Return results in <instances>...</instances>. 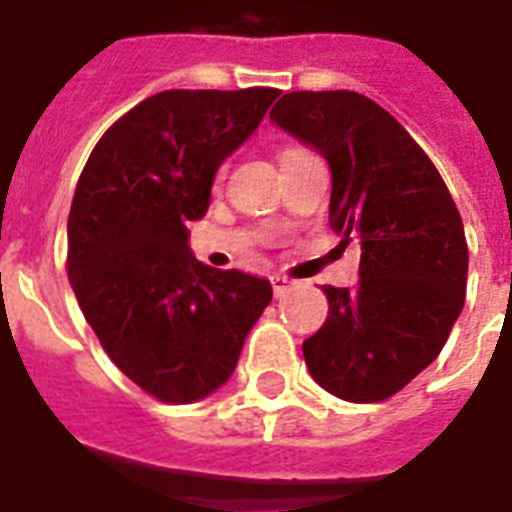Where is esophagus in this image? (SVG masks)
<instances>
[{"label":"esophagus","instance_id":"esophagus-1","mask_svg":"<svg viewBox=\"0 0 512 512\" xmlns=\"http://www.w3.org/2000/svg\"><path fill=\"white\" fill-rule=\"evenodd\" d=\"M271 288H274V297H285V294L294 288V283H291L288 277H280V274H277V277H271Z\"/></svg>","mask_w":512,"mask_h":512}]
</instances>
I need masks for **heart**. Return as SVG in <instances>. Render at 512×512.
Returning a JSON list of instances; mask_svg holds the SVG:
<instances>
[{
    "mask_svg": "<svg viewBox=\"0 0 512 512\" xmlns=\"http://www.w3.org/2000/svg\"><path fill=\"white\" fill-rule=\"evenodd\" d=\"M285 154H288V151H285Z\"/></svg>",
    "mask_w": 512,
    "mask_h": 512,
    "instance_id": "1",
    "label": "heart"
}]
</instances>
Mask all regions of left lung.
Returning <instances> with one entry per match:
<instances>
[{
	"label": "left lung",
	"instance_id": "8db88e82",
	"mask_svg": "<svg viewBox=\"0 0 512 512\" xmlns=\"http://www.w3.org/2000/svg\"><path fill=\"white\" fill-rule=\"evenodd\" d=\"M271 123L325 156L330 229L361 246L358 283L325 285L328 319L302 342L330 395L384 401L440 356L465 302L468 243L431 159L358 92H288Z\"/></svg>",
	"mask_w": 512,
	"mask_h": 512
}]
</instances>
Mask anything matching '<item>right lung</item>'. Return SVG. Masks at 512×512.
Masks as SVG:
<instances>
[{"mask_svg":"<svg viewBox=\"0 0 512 512\" xmlns=\"http://www.w3.org/2000/svg\"><path fill=\"white\" fill-rule=\"evenodd\" d=\"M277 89H170L100 137L83 168L66 274L86 322L137 387L193 403L227 384L271 283L190 252L218 168L257 131Z\"/></svg>","mask_w":512,"mask_h":512,"instance_id":"right-lung-1","label":"right lung"}]
</instances>
